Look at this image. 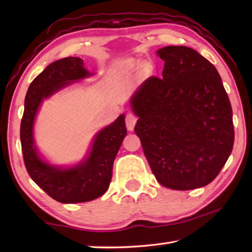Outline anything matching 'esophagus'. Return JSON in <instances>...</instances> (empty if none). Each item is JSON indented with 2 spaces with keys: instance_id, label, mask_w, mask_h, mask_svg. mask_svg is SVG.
<instances>
[{
  "instance_id": "1",
  "label": "esophagus",
  "mask_w": 252,
  "mask_h": 252,
  "mask_svg": "<svg viewBox=\"0 0 252 252\" xmlns=\"http://www.w3.org/2000/svg\"><path fill=\"white\" fill-rule=\"evenodd\" d=\"M135 123H136V117L134 116V114H132V113H127L126 116V129L129 130V131H133Z\"/></svg>"
}]
</instances>
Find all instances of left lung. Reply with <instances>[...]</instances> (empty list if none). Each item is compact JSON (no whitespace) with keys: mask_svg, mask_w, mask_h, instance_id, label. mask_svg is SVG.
I'll list each match as a JSON object with an SVG mask.
<instances>
[{"mask_svg":"<svg viewBox=\"0 0 252 252\" xmlns=\"http://www.w3.org/2000/svg\"><path fill=\"white\" fill-rule=\"evenodd\" d=\"M162 78L150 76L131 97L134 126L158 182L173 190L207 186L232 151V109L218 71L187 46L158 50Z\"/></svg>","mask_w":252,"mask_h":252,"instance_id":"1","label":"left lung"}]
</instances>
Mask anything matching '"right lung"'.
Listing matches in <instances>:
<instances>
[{
	"label": "right lung",
	"mask_w": 252,
	"mask_h": 252,
	"mask_svg": "<svg viewBox=\"0 0 252 252\" xmlns=\"http://www.w3.org/2000/svg\"><path fill=\"white\" fill-rule=\"evenodd\" d=\"M90 75L84 69L82 59L69 57L58 60L32 81L25 95L20 130L25 168L42 190L62 203L91 201L105 193L112 178L113 161L126 135L125 116L121 114L97 132L87 160L74 167L57 168L40 158L34 144L33 126L42 101Z\"/></svg>",
	"instance_id": "obj_1"
}]
</instances>
